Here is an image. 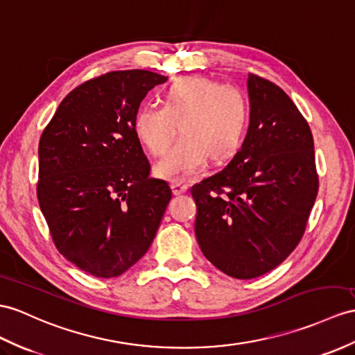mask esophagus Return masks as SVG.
I'll list each match as a JSON object with an SVG mask.
<instances>
[{
    "label": "esophagus",
    "mask_w": 355,
    "mask_h": 355,
    "mask_svg": "<svg viewBox=\"0 0 355 355\" xmlns=\"http://www.w3.org/2000/svg\"><path fill=\"white\" fill-rule=\"evenodd\" d=\"M171 189H173V194L175 196H180L184 194L187 189H188V185L187 184H182V182H173L171 184Z\"/></svg>",
    "instance_id": "34e87169"
}]
</instances>
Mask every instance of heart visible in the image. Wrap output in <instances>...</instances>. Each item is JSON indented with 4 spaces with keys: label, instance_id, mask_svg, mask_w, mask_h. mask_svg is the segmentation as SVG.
Wrapping results in <instances>:
<instances>
[{
    "label": "heart",
    "instance_id": "obj_1",
    "mask_svg": "<svg viewBox=\"0 0 355 355\" xmlns=\"http://www.w3.org/2000/svg\"><path fill=\"white\" fill-rule=\"evenodd\" d=\"M248 120V101L239 89L189 76L164 92L162 107L138 110L134 131L153 157H161L179 126L182 137L155 166L161 179L179 182L197 175L209 158L221 164L235 157L244 143Z\"/></svg>",
    "mask_w": 355,
    "mask_h": 355
}]
</instances>
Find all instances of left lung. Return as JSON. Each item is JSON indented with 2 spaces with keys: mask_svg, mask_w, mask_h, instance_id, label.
Returning <instances> with one entry per match:
<instances>
[{
  "mask_svg": "<svg viewBox=\"0 0 355 355\" xmlns=\"http://www.w3.org/2000/svg\"><path fill=\"white\" fill-rule=\"evenodd\" d=\"M250 126L226 167L191 187L202 253L230 277L279 266L304 235L319 180L307 120L279 85L248 75Z\"/></svg>",
  "mask_w": 355,
  "mask_h": 355,
  "instance_id": "8db88e82",
  "label": "left lung"
}]
</instances>
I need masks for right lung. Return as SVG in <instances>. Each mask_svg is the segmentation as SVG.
Here are the masks:
<instances>
[{"label":"right lung","instance_id":"obj_1","mask_svg":"<svg viewBox=\"0 0 355 355\" xmlns=\"http://www.w3.org/2000/svg\"><path fill=\"white\" fill-rule=\"evenodd\" d=\"M167 76L114 71L78 85L39 141L37 200L57 250L94 277L123 274L148 252L171 198L134 131L146 94Z\"/></svg>","mask_w":355,"mask_h":355}]
</instances>
